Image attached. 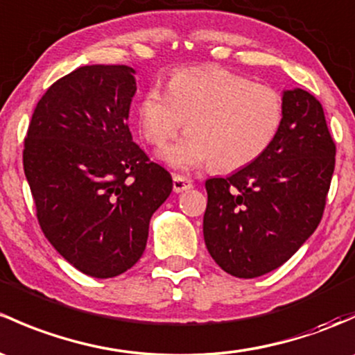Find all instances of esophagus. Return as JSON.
<instances>
[{
  "label": "esophagus",
  "instance_id": "34e87169",
  "mask_svg": "<svg viewBox=\"0 0 355 355\" xmlns=\"http://www.w3.org/2000/svg\"><path fill=\"white\" fill-rule=\"evenodd\" d=\"M192 187H193V184L190 178L182 177V175H173V192L175 193H180V192H184V190H189Z\"/></svg>",
  "mask_w": 355,
  "mask_h": 355
}]
</instances>
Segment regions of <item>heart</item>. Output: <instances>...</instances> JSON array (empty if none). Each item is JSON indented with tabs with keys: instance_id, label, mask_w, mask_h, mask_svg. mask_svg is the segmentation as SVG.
<instances>
[{
	"instance_id": "heart-1",
	"label": "heart",
	"mask_w": 355,
	"mask_h": 355,
	"mask_svg": "<svg viewBox=\"0 0 355 355\" xmlns=\"http://www.w3.org/2000/svg\"><path fill=\"white\" fill-rule=\"evenodd\" d=\"M187 122V136L162 151L175 170L216 165L236 171L262 158L284 122V100L266 85L216 66L178 71L168 92L151 87L137 107V125L163 148Z\"/></svg>"
}]
</instances>
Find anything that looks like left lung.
<instances>
[{"label": "left lung", "instance_id": "1", "mask_svg": "<svg viewBox=\"0 0 355 355\" xmlns=\"http://www.w3.org/2000/svg\"><path fill=\"white\" fill-rule=\"evenodd\" d=\"M284 122L262 158L206 180L204 241L223 270L253 279L287 262L322 221L335 143L311 93L282 92Z\"/></svg>", "mask_w": 355, "mask_h": 355}]
</instances>
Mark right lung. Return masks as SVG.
<instances>
[{
	"label": "right lung",
	"mask_w": 355,
	"mask_h": 355,
	"mask_svg": "<svg viewBox=\"0 0 355 355\" xmlns=\"http://www.w3.org/2000/svg\"><path fill=\"white\" fill-rule=\"evenodd\" d=\"M129 66H81L33 110L25 177L44 234L73 267L96 279L124 274L143 255L149 221L171 175L132 141L136 93Z\"/></svg>",
	"instance_id": "obj_1"
}]
</instances>
